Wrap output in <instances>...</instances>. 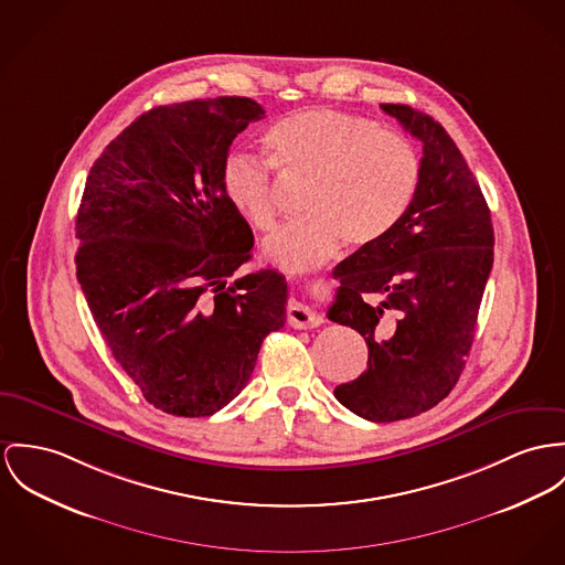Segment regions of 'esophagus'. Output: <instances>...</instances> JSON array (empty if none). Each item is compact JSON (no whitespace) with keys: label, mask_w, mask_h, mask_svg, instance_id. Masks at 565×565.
Segmentation results:
<instances>
[{"label":"esophagus","mask_w":565,"mask_h":565,"mask_svg":"<svg viewBox=\"0 0 565 565\" xmlns=\"http://www.w3.org/2000/svg\"><path fill=\"white\" fill-rule=\"evenodd\" d=\"M286 316H288V324H292L295 329H313L322 322V316L313 307L301 301H290Z\"/></svg>","instance_id":"34e87169"}]
</instances>
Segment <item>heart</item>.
<instances>
[{"label": "heart", "instance_id": "b5f03b06", "mask_svg": "<svg viewBox=\"0 0 565 565\" xmlns=\"http://www.w3.org/2000/svg\"><path fill=\"white\" fill-rule=\"evenodd\" d=\"M268 166L307 180V217L279 227L262 247L275 266L301 273L331 258L342 241L363 249L383 241L408 211L419 186V157L408 139L367 118L313 107L290 114L264 135ZM268 166L230 152L221 166L227 202L260 232L277 221Z\"/></svg>", "mask_w": 565, "mask_h": 565}]
</instances>
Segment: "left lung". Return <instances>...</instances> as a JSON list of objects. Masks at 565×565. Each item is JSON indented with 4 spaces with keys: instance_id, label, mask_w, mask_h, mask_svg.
I'll use <instances>...</instances> for the list:
<instances>
[{
    "instance_id": "obj_1",
    "label": "left lung",
    "mask_w": 565,
    "mask_h": 565,
    "mask_svg": "<svg viewBox=\"0 0 565 565\" xmlns=\"http://www.w3.org/2000/svg\"><path fill=\"white\" fill-rule=\"evenodd\" d=\"M424 143L417 193L390 234L340 262L329 320L365 338L367 370L335 397L367 422H397L456 387L494 258L490 211L454 139L408 105H381Z\"/></svg>"
}]
</instances>
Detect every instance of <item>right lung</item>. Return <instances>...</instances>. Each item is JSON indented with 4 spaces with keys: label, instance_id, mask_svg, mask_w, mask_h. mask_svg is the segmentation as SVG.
Segmentation results:
<instances>
[{
    "label": "right lung",
    "instance_id": "1",
    "mask_svg": "<svg viewBox=\"0 0 565 565\" xmlns=\"http://www.w3.org/2000/svg\"><path fill=\"white\" fill-rule=\"evenodd\" d=\"M262 118L245 96L154 107L87 174L77 279L114 359L170 415L230 404L286 322V277L238 270L254 234L221 189L234 137Z\"/></svg>",
    "mask_w": 565,
    "mask_h": 565
}]
</instances>
